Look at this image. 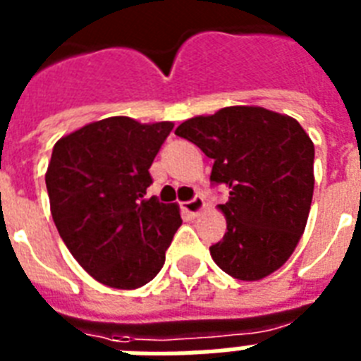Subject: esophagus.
<instances>
[{
  "instance_id": "obj_1",
  "label": "esophagus",
  "mask_w": 361,
  "mask_h": 361,
  "mask_svg": "<svg viewBox=\"0 0 361 361\" xmlns=\"http://www.w3.org/2000/svg\"><path fill=\"white\" fill-rule=\"evenodd\" d=\"M183 209H185L189 215H192V217H197V215H200L204 209H206V202H204L202 197H195L191 198V200L183 202Z\"/></svg>"
}]
</instances>
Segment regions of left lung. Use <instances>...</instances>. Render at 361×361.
Segmentation results:
<instances>
[{
	"mask_svg": "<svg viewBox=\"0 0 361 361\" xmlns=\"http://www.w3.org/2000/svg\"><path fill=\"white\" fill-rule=\"evenodd\" d=\"M197 144L214 169L209 180L228 187L219 204L223 240L214 262L240 281H260L290 258L307 225L314 189L313 140L294 118L262 106H226L176 129Z\"/></svg>",
	"mask_w": 361,
	"mask_h": 361,
	"instance_id": "obj_1",
	"label": "left lung"
}]
</instances>
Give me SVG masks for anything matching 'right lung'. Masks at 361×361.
<instances>
[{"label": "right lung", "mask_w": 361, "mask_h": 361, "mask_svg": "<svg viewBox=\"0 0 361 361\" xmlns=\"http://www.w3.org/2000/svg\"><path fill=\"white\" fill-rule=\"evenodd\" d=\"M174 129L114 116L56 142L47 180L59 236L93 279L140 288L161 271L181 217L178 204L146 198L149 166Z\"/></svg>", "instance_id": "1"}]
</instances>
